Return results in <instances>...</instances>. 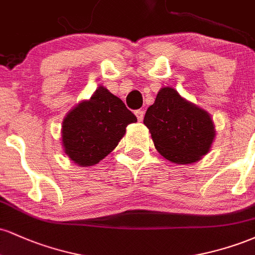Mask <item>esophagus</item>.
<instances>
[{
  "label": "esophagus",
  "instance_id": "1",
  "mask_svg": "<svg viewBox=\"0 0 255 255\" xmlns=\"http://www.w3.org/2000/svg\"><path fill=\"white\" fill-rule=\"evenodd\" d=\"M135 116H136L137 121L141 122L142 120H144V111H142V110H136L135 111Z\"/></svg>",
  "mask_w": 255,
  "mask_h": 255
}]
</instances>
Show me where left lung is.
Listing matches in <instances>:
<instances>
[{"instance_id":"left-lung-1","label":"left lung","mask_w":255,"mask_h":255,"mask_svg":"<svg viewBox=\"0 0 255 255\" xmlns=\"http://www.w3.org/2000/svg\"><path fill=\"white\" fill-rule=\"evenodd\" d=\"M156 150L176 164H192L211 148L215 125L207 111L181 97L172 87H163L145 114Z\"/></svg>"}]
</instances>
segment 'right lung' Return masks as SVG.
Instances as JSON below:
<instances>
[{"mask_svg": "<svg viewBox=\"0 0 255 255\" xmlns=\"http://www.w3.org/2000/svg\"><path fill=\"white\" fill-rule=\"evenodd\" d=\"M136 118L124 102L99 86L89 101L80 102L62 122L64 153L75 164H98L119 144Z\"/></svg>", "mask_w": 255, "mask_h": 255, "instance_id": "right-lung-1", "label": "right lung"}]
</instances>
